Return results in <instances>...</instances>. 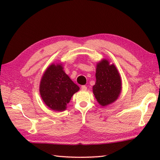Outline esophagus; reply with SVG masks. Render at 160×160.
Wrapping results in <instances>:
<instances>
[{
  "label": "esophagus",
  "mask_w": 160,
  "mask_h": 160,
  "mask_svg": "<svg viewBox=\"0 0 160 160\" xmlns=\"http://www.w3.org/2000/svg\"><path fill=\"white\" fill-rule=\"evenodd\" d=\"M81 89H82V90H83V91H86L87 89V87L85 85H82V87H81Z\"/></svg>",
  "instance_id": "obj_1"
}]
</instances>
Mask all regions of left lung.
Returning <instances> with one entry per match:
<instances>
[{"mask_svg":"<svg viewBox=\"0 0 160 160\" xmlns=\"http://www.w3.org/2000/svg\"><path fill=\"white\" fill-rule=\"evenodd\" d=\"M96 82L93 92L102 106H107L117 100L121 92V78L114 64H109L106 60L97 64Z\"/></svg>","mask_w":160,"mask_h":160,"instance_id":"1","label":"left lung"}]
</instances>
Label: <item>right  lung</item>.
<instances>
[{
    "label": "right lung",
    "instance_id": "right-lung-1",
    "mask_svg": "<svg viewBox=\"0 0 160 160\" xmlns=\"http://www.w3.org/2000/svg\"><path fill=\"white\" fill-rule=\"evenodd\" d=\"M60 64H52L44 73L40 84V93L44 102L52 110L66 109L73 95L79 87L64 72Z\"/></svg>",
    "mask_w": 160,
    "mask_h": 160
}]
</instances>
